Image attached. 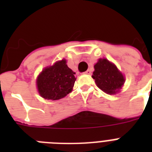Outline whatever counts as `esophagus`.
I'll use <instances>...</instances> for the list:
<instances>
[{
	"instance_id": "obj_1",
	"label": "esophagus",
	"mask_w": 152,
	"mask_h": 152,
	"mask_svg": "<svg viewBox=\"0 0 152 152\" xmlns=\"http://www.w3.org/2000/svg\"><path fill=\"white\" fill-rule=\"evenodd\" d=\"M84 73L88 74V75H90V74L91 73V71L90 69H88V70H87V71H86L85 72H84Z\"/></svg>"
}]
</instances>
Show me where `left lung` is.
<instances>
[{"label":"left lung","instance_id":"obj_1","mask_svg":"<svg viewBox=\"0 0 152 152\" xmlns=\"http://www.w3.org/2000/svg\"><path fill=\"white\" fill-rule=\"evenodd\" d=\"M92 78L104 92L112 95L121 88L125 78L117 67L106 59H99L95 64Z\"/></svg>","mask_w":152,"mask_h":152}]
</instances>
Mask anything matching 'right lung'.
Listing matches in <instances>:
<instances>
[{
  "label": "right lung",
  "instance_id": "add662e5",
  "mask_svg": "<svg viewBox=\"0 0 152 152\" xmlns=\"http://www.w3.org/2000/svg\"><path fill=\"white\" fill-rule=\"evenodd\" d=\"M75 72L62 60L46 68L37 80L38 91L46 99L57 100L71 92L76 81Z\"/></svg>",
  "mask_w": 152,
  "mask_h": 152
}]
</instances>
